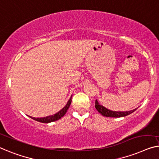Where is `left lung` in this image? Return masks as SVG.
<instances>
[{
	"label": "left lung",
	"instance_id": "obj_1",
	"mask_svg": "<svg viewBox=\"0 0 159 159\" xmlns=\"http://www.w3.org/2000/svg\"><path fill=\"white\" fill-rule=\"evenodd\" d=\"M95 107H96V110L103 115V116L106 117H114V118H119V117H124L126 116L131 114L133 112H134L136 109L129 111H111L108 108H106L103 106L102 105H100L98 103V101L96 100V104H95Z\"/></svg>",
	"mask_w": 159,
	"mask_h": 159
}]
</instances>
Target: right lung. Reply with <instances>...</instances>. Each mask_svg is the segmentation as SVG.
<instances>
[{
  "mask_svg": "<svg viewBox=\"0 0 159 159\" xmlns=\"http://www.w3.org/2000/svg\"><path fill=\"white\" fill-rule=\"evenodd\" d=\"M71 98H72V96L70 98L69 100H68V103H66V105L64 106V107H63L61 111H59L58 113H56V114L52 115V116H48L43 117V118H34L31 116L30 117L35 120H37V121L41 122V123H45V124H48V123L56 121V120H59L60 118H62L63 116L66 114V113L67 112L68 108H69L70 103H71Z\"/></svg>",
  "mask_w": 159,
  "mask_h": 159,
  "instance_id": "obj_1",
  "label": "right lung"
}]
</instances>
